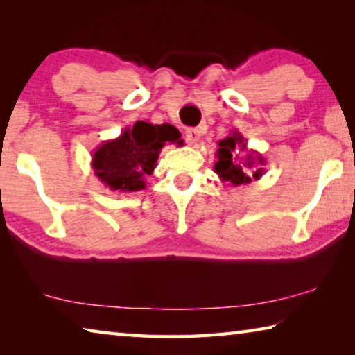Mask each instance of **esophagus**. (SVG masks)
Instances as JSON below:
<instances>
[{
	"mask_svg": "<svg viewBox=\"0 0 355 355\" xmlns=\"http://www.w3.org/2000/svg\"><path fill=\"white\" fill-rule=\"evenodd\" d=\"M200 130L197 128H188L184 133V139L188 144H197L200 141Z\"/></svg>",
	"mask_w": 355,
	"mask_h": 355,
	"instance_id": "34e87169",
	"label": "esophagus"
}]
</instances>
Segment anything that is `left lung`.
<instances>
[{
    "mask_svg": "<svg viewBox=\"0 0 355 355\" xmlns=\"http://www.w3.org/2000/svg\"><path fill=\"white\" fill-rule=\"evenodd\" d=\"M219 148L216 152L214 172L220 182H227L233 186L249 184L252 180H260L264 173L263 166L266 164L263 156L255 150H248V141L239 131L233 130L230 135L219 141ZM245 152L243 157L239 153Z\"/></svg>",
    "mask_w": 355,
    "mask_h": 355,
    "instance_id": "left-lung-1",
    "label": "left lung"
}]
</instances>
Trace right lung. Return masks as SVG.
<instances>
[{
  "instance_id": "add662e5",
  "label": "right lung",
  "mask_w": 355,
  "mask_h": 355,
  "mask_svg": "<svg viewBox=\"0 0 355 355\" xmlns=\"http://www.w3.org/2000/svg\"><path fill=\"white\" fill-rule=\"evenodd\" d=\"M180 137V131L171 123L153 125L137 120L116 139L97 147L92 153L94 175L111 191H141L146 188V177L155 171L161 148L166 142L182 147Z\"/></svg>"
}]
</instances>
